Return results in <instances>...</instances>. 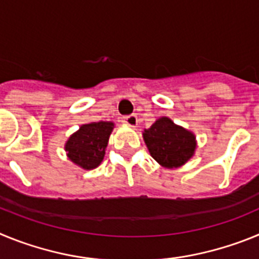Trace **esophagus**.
<instances>
[{"label": "esophagus", "mask_w": 259, "mask_h": 259, "mask_svg": "<svg viewBox=\"0 0 259 259\" xmlns=\"http://www.w3.org/2000/svg\"><path fill=\"white\" fill-rule=\"evenodd\" d=\"M123 122L125 123L130 127H136L137 125V116L135 114H131V115H127L123 118Z\"/></svg>", "instance_id": "1"}]
</instances>
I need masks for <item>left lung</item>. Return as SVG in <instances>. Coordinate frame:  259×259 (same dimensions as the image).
Returning a JSON list of instances; mask_svg holds the SVG:
<instances>
[{
	"label": "left lung",
	"instance_id": "8db88e82",
	"mask_svg": "<svg viewBox=\"0 0 259 259\" xmlns=\"http://www.w3.org/2000/svg\"><path fill=\"white\" fill-rule=\"evenodd\" d=\"M143 137L150 155L166 168L183 166L196 150V136L167 116L157 119L150 128L144 130Z\"/></svg>",
	"mask_w": 259,
	"mask_h": 259
}]
</instances>
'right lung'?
Instances as JSON below:
<instances>
[{
  "label": "right lung",
  "instance_id": "1",
  "mask_svg": "<svg viewBox=\"0 0 259 259\" xmlns=\"http://www.w3.org/2000/svg\"><path fill=\"white\" fill-rule=\"evenodd\" d=\"M113 128V122H92L81 125L66 141L68 159L84 170L96 168L104 159Z\"/></svg>",
  "mask_w": 259,
  "mask_h": 259
}]
</instances>
